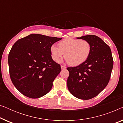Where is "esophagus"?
Here are the masks:
<instances>
[{
    "mask_svg": "<svg viewBox=\"0 0 123 123\" xmlns=\"http://www.w3.org/2000/svg\"><path fill=\"white\" fill-rule=\"evenodd\" d=\"M61 68L62 69H66V67H65V66H64V65H61Z\"/></svg>",
    "mask_w": 123,
    "mask_h": 123,
    "instance_id": "1",
    "label": "esophagus"
}]
</instances>
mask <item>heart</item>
<instances>
[{
  "mask_svg": "<svg viewBox=\"0 0 123 123\" xmlns=\"http://www.w3.org/2000/svg\"><path fill=\"white\" fill-rule=\"evenodd\" d=\"M59 48L53 45L50 47L52 59L59 62L64 56L65 59L72 66H77L85 62L91 51L90 43L86 40L68 38L58 43Z\"/></svg>",
  "mask_w": 123,
  "mask_h": 123,
  "instance_id": "obj_1",
  "label": "heart"
}]
</instances>
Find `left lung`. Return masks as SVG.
I'll list each match as a JSON object with an SVG mask.
<instances>
[{"label":"left lung","mask_w":123,"mask_h":123,"mask_svg":"<svg viewBox=\"0 0 123 123\" xmlns=\"http://www.w3.org/2000/svg\"><path fill=\"white\" fill-rule=\"evenodd\" d=\"M90 43L91 51L82 64L68 67L67 86L72 95L82 100H89L98 95L106 87L113 67V59L109 46L95 35L77 37Z\"/></svg>","instance_id":"8db88e82"}]
</instances>
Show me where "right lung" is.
<instances>
[{
  "label": "right lung",
  "instance_id": "1",
  "mask_svg": "<svg viewBox=\"0 0 123 123\" xmlns=\"http://www.w3.org/2000/svg\"><path fill=\"white\" fill-rule=\"evenodd\" d=\"M61 39L33 33L13 45L8 56L10 77L23 95L40 98L51 90L61 67L52 59L50 47Z\"/></svg>",
  "mask_w": 123,
  "mask_h": 123
}]
</instances>
